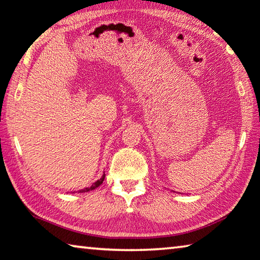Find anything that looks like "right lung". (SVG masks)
I'll return each instance as SVG.
<instances>
[{
	"mask_svg": "<svg viewBox=\"0 0 260 260\" xmlns=\"http://www.w3.org/2000/svg\"><path fill=\"white\" fill-rule=\"evenodd\" d=\"M104 178H105V174L102 176V178L101 179H98L97 182H94L91 186L90 187H85V188H83V189H80V193H84V192H89V191H92V189H94L96 187H98L100 186V185L104 182Z\"/></svg>",
	"mask_w": 260,
	"mask_h": 260,
	"instance_id": "add662e5",
	"label": "right lung"
}]
</instances>
